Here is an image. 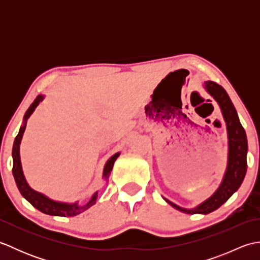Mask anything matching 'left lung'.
Segmentation results:
<instances>
[{
	"mask_svg": "<svg viewBox=\"0 0 260 260\" xmlns=\"http://www.w3.org/2000/svg\"><path fill=\"white\" fill-rule=\"evenodd\" d=\"M204 89L218 103L227 125L228 134V161L227 169L219 187L213 194L196 208L185 209L168 199L163 198L170 206L184 213L208 214L220 208L234 193L239 189L247 172V151L248 143L244 127L241 126L237 110L229 98L227 91L213 81H204Z\"/></svg>",
	"mask_w": 260,
	"mask_h": 260,
	"instance_id": "1",
	"label": "left lung"
}]
</instances>
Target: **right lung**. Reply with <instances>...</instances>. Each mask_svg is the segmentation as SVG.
Here are the masks:
<instances>
[{"label": "right lung", "mask_w": 260, "mask_h": 260, "mask_svg": "<svg viewBox=\"0 0 260 260\" xmlns=\"http://www.w3.org/2000/svg\"><path fill=\"white\" fill-rule=\"evenodd\" d=\"M45 96L43 95H39L35 102L31 104V106L27 108L26 113L24 114L23 117V124L20 127L19 134L16 135L14 143H13V150H12V157H13V176L15 180L16 186L20 191L25 200L29 201L33 207L38 209L39 211H41L46 214L49 215H58V217H74V215L79 214L81 212L86 211L87 209H89L91 206L96 203L97 197H98V191L93 193L91 199L88 201L86 204H79L78 201L74 202V203H66V202H59V201H54L52 199L48 198L47 196L42 194V193L38 192L36 190H33L32 187L27 184V182L25 180V176L23 174V171H22V164H21V158H20V144H21V140L22 136L24 134L25 131V126H26V121L29 119L32 113L35 112V109L40 102L43 101ZM119 152L114 154V155L110 157L108 161L106 162L104 167V172H103V178L105 181H107L109 178V174L112 172L114 163L117 157L119 156Z\"/></svg>", "instance_id": "add662e5"}]
</instances>
